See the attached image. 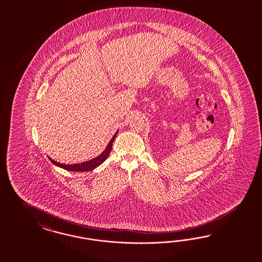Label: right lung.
<instances>
[{
    "label": "right lung",
    "instance_id": "right-lung-1",
    "mask_svg": "<svg viewBox=\"0 0 262 262\" xmlns=\"http://www.w3.org/2000/svg\"><path fill=\"white\" fill-rule=\"evenodd\" d=\"M118 134V130L115 133V135H113V137L111 138V141L107 144L106 148L104 149V151L98 156L95 159H91V160H88L85 162H81V163H77V164H62V163H59L57 161H55L54 159L49 158V159L52 161L53 164H55L56 166L60 167V168H63L65 170H68V171H74V172H86V171H92L93 169H95L96 167L101 165L103 163V161L106 159V158L108 157L110 152L111 151V148H112V143L114 141L116 135Z\"/></svg>",
    "mask_w": 262,
    "mask_h": 262
}]
</instances>
